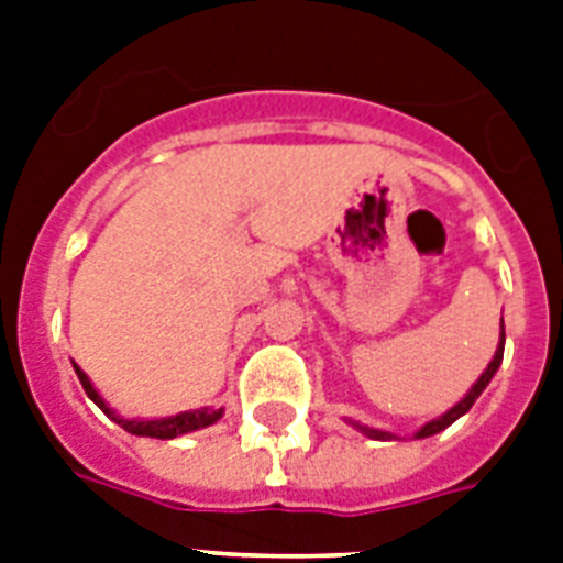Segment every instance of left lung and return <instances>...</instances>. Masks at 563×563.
<instances>
[{
    "label": "left lung",
    "mask_w": 563,
    "mask_h": 563,
    "mask_svg": "<svg viewBox=\"0 0 563 563\" xmlns=\"http://www.w3.org/2000/svg\"><path fill=\"white\" fill-rule=\"evenodd\" d=\"M503 347H506V327H499L497 353H494V360H490L488 368L482 371L479 379L473 383L471 391L464 394L462 400L455 402V406H453V409H450V411H444L441 418H435V420H429V423H423V427H420L418 432H415V438L435 435V432H441V429H446V427H450V423H455V420L462 418V415H467V411H471V406H473V402H476V397H479V394L485 391V385L490 383V376L497 374L499 362H503ZM351 423H353V420H351ZM353 427L360 429V432H365V435H368V438H376V441H391V438H397V435H391V432H385V429H371V427H362V423H353Z\"/></svg>",
    "instance_id": "obj_1"
}]
</instances>
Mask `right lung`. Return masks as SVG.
Segmentation results:
<instances>
[{
  "label": "right lung",
  "mask_w": 563,
  "mask_h": 563,
  "mask_svg": "<svg viewBox=\"0 0 563 563\" xmlns=\"http://www.w3.org/2000/svg\"><path fill=\"white\" fill-rule=\"evenodd\" d=\"M75 374H78V379H81L87 397H90V400L96 402L108 418L117 420L119 427L125 429V432H131V435L163 438V441H166V438H178V435H187V432H195V429L210 427V423H216V420L221 418V409H195V411H180V415H172V418H161V420H136V418L128 420L110 409L108 402H104V397L92 388L90 376L84 374L78 365H75Z\"/></svg>",
  "instance_id": "add662e5"
}]
</instances>
